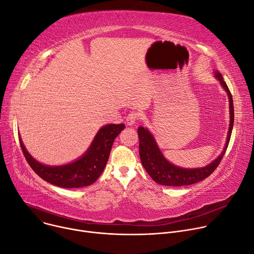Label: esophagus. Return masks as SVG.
Segmentation results:
<instances>
[{"label":"esophagus","instance_id":"1","mask_svg":"<svg viewBox=\"0 0 254 254\" xmlns=\"http://www.w3.org/2000/svg\"><path fill=\"white\" fill-rule=\"evenodd\" d=\"M139 119V114L137 112H130L127 117V124L133 125Z\"/></svg>","mask_w":254,"mask_h":254}]
</instances>
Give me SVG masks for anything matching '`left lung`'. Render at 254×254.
Returning a JSON list of instances; mask_svg holds the SVG:
<instances>
[{
  "instance_id": "8db88e82",
  "label": "left lung",
  "mask_w": 254,
  "mask_h": 254,
  "mask_svg": "<svg viewBox=\"0 0 254 254\" xmlns=\"http://www.w3.org/2000/svg\"><path fill=\"white\" fill-rule=\"evenodd\" d=\"M215 74L217 79L220 81L221 85L228 94L230 108V125L225 148L222 154L216 160H214L211 164L204 168L199 169H184L174 166L164 158L150 131L142 127H139L137 128V134L139 138L138 152L141 164L148 172V174L151 176V178L158 184L175 187L192 185L209 177L216 170V168L219 166L230 140L234 123V107L232 94L226 82L223 80L222 75L219 72H215Z\"/></svg>"
}]
</instances>
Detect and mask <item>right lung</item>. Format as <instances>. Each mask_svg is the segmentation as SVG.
<instances>
[{
	"mask_svg": "<svg viewBox=\"0 0 254 254\" xmlns=\"http://www.w3.org/2000/svg\"><path fill=\"white\" fill-rule=\"evenodd\" d=\"M126 127L124 124L107 125L99 129L88 151L77 161L59 167L40 164L27 152L19 137L24 157L33 171L46 182L62 188H81L91 185L101 175L115 138Z\"/></svg>",
	"mask_w": 254,
	"mask_h": 254,
	"instance_id": "right-lung-1",
	"label": "right lung"
}]
</instances>
